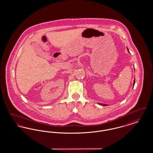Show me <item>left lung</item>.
Listing matches in <instances>:
<instances>
[{
	"label": "left lung",
	"instance_id": "obj_1",
	"mask_svg": "<svg viewBox=\"0 0 153 153\" xmlns=\"http://www.w3.org/2000/svg\"><path fill=\"white\" fill-rule=\"evenodd\" d=\"M128 51L129 52V51H128ZM135 80H134V84H133V87L134 86V84H135ZM99 104H100V105H103V106H106V105H107V104H101V103H99Z\"/></svg>",
	"mask_w": 153,
	"mask_h": 153
}]
</instances>
